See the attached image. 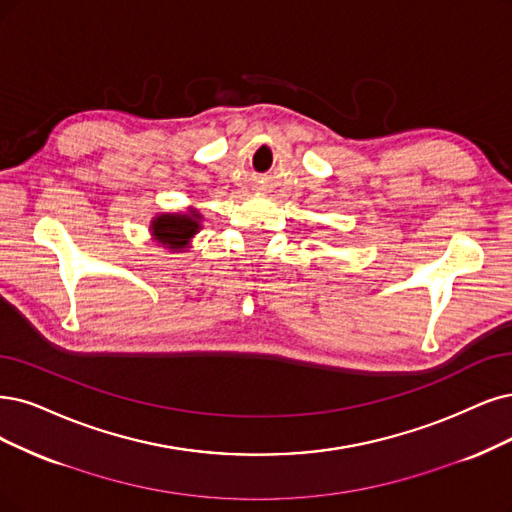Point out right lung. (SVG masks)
Wrapping results in <instances>:
<instances>
[{"label":"right lung","mask_w":512,"mask_h":512,"mask_svg":"<svg viewBox=\"0 0 512 512\" xmlns=\"http://www.w3.org/2000/svg\"><path fill=\"white\" fill-rule=\"evenodd\" d=\"M202 215L196 208H189L187 213H164L151 221V236L158 240L168 251H183L200 230Z\"/></svg>","instance_id":"1"}]
</instances>
